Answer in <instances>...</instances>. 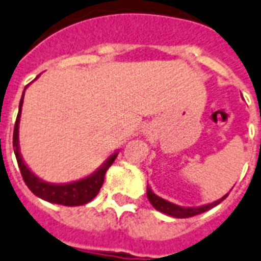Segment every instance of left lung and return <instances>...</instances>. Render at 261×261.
Instances as JSON below:
<instances>
[{
    "mask_svg": "<svg viewBox=\"0 0 261 261\" xmlns=\"http://www.w3.org/2000/svg\"><path fill=\"white\" fill-rule=\"evenodd\" d=\"M229 194V193H228ZM228 194H225L224 197H221L220 200L212 202V204L201 205V206H179V205H175L170 201L165 200L162 197L156 196L155 193L152 192L151 188L147 186V198H149L150 204L155 207L158 212H162L165 215L170 216V217H175V219H188V217H193V216L201 215L204 212L211 211L212 207L217 206V205L224 201L228 197Z\"/></svg>",
    "mask_w": 261,
    "mask_h": 261,
    "instance_id": "8db88e82",
    "label": "left lung"
}]
</instances>
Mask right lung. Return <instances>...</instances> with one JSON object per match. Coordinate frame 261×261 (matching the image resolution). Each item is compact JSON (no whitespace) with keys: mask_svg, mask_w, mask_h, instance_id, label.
<instances>
[{"mask_svg":"<svg viewBox=\"0 0 261 261\" xmlns=\"http://www.w3.org/2000/svg\"><path fill=\"white\" fill-rule=\"evenodd\" d=\"M27 87L24 88V92H22V96H21L20 106H18V115H17L13 131L14 154H16L17 164H18V167H20L21 175L24 178V182L35 196L40 197L41 200H45L48 202H52V204L65 205V206H79V205L88 204L90 201L94 200L97 193H99V190H100L101 185L105 182L106 171L109 170V167L114 164V161L118 156V152L119 151H115L114 154H111L105 161V164H101L100 167H97L92 174L86 177V178L68 182V184H50V182H46L44 179L39 178L25 165L24 160L21 156L20 142H18V127H20L21 110H22V103H24V95Z\"/></svg>","mask_w":261,"mask_h":261,"instance_id":"obj_1","label":"right lung"}]
</instances>
